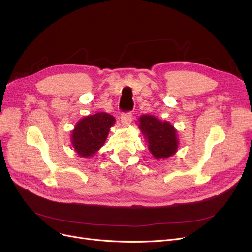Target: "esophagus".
Wrapping results in <instances>:
<instances>
[{"label":"esophagus","instance_id":"esophagus-1","mask_svg":"<svg viewBox=\"0 0 252 252\" xmlns=\"http://www.w3.org/2000/svg\"><path fill=\"white\" fill-rule=\"evenodd\" d=\"M131 121H133V115H131L130 112H126V113H123L122 116H121V122L122 124L126 126L128 125H130Z\"/></svg>","mask_w":252,"mask_h":252}]
</instances>
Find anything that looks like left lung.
Here are the masks:
<instances>
[{"mask_svg":"<svg viewBox=\"0 0 252 252\" xmlns=\"http://www.w3.org/2000/svg\"><path fill=\"white\" fill-rule=\"evenodd\" d=\"M138 121V127L147 141L148 149L155 159H165L176 154L179 147V138L173 125L149 114L141 115Z\"/></svg>","mask_w":252,"mask_h":252,"instance_id":"obj_1","label":"left lung"}]
</instances>
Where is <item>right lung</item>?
Masks as SVG:
<instances>
[{
	"instance_id": "obj_1",
	"label": "right lung",
	"mask_w": 252,
	"mask_h": 252,
	"mask_svg": "<svg viewBox=\"0 0 252 252\" xmlns=\"http://www.w3.org/2000/svg\"><path fill=\"white\" fill-rule=\"evenodd\" d=\"M115 118L105 112L88 115L76 123L71 133V145L81 157L94 156L108 137Z\"/></svg>"
}]
</instances>
